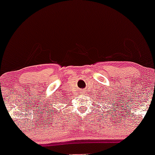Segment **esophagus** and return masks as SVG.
I'll return each mask as SVG.
<instances>
[{"label": "esophagus", "mask_w": 155, "mask_h": 155, "mask_svg": "<svg viewBox=\"0 0 155 155\" xmlns=\"http://www.w3.org/2000/svg\"><path fill=\"white\" fill-rule=\"evenodd\" d=\"M85 93V92H84V91H83V92H82V93Z\"/></svg>", "instance_id": "obj_1"}]
</instances>
